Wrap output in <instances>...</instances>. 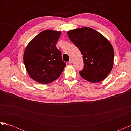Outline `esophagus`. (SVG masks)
<instances>
[{
    "instance_id": "obj_1",
    "label": "esophagus",
    "mask_w": 131,
    "mask_h": 131,
    "mask_svg": "<svg viewBox=\"0 0 131 131\" xmlns=\"http://www.w3.org/2000/svg\"><path fill=\"white\" fill-rule=\"evenodd\" d=\"M72 63V59H70V60H69V61L68 62V63H69V64H71V63Z\"/></svg>"
}]
</instances>
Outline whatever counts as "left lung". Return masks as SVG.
<instances>
[{"label":"left lung","instance_id":"left-lung-1","mask_svg":"<svg viewBox=\"0 0 131 131\" xmlns=\"http://www.w3.org/2000/svg\"><path fill=\"white\" fill-rule=\"evenodd\" d=\"M67 35L83 56L84 68L79 72L81 77L93 83L103 80L114 64V49L109 40L90 27L69 30Z\"/></svg>","mask_w":131,"mask_h":131}]
</instances>
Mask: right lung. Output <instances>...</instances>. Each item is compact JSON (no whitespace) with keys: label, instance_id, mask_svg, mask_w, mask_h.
<instances>
[{"label":"right lung","instance_id":"add662e5","mask_svg":"<svg viewBox=\"0 0 131 131\" xmlns=\"http://www.w3.org/2000/svg\"><path fill=\"white\" fill-rule=\"evenodd\" d=\"M61 31L43 30L26 46L23 62L28 74L35 81L47 84L60 76L66 64L56 47Z\"/></svg>","mask_w":131,"mask_h":131}]
</instances>
